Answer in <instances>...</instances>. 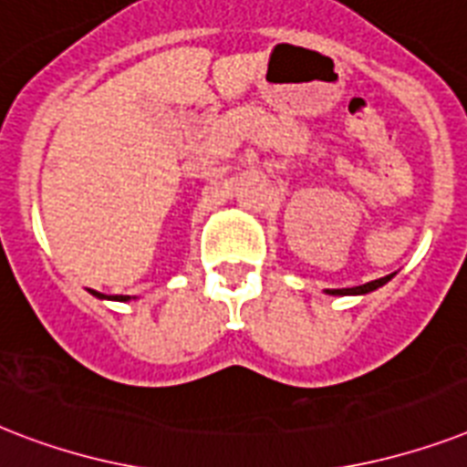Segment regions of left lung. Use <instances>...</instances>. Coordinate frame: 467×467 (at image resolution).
<instances>
[{"label":"left lung","mask_w":467,"mask_h":467,"mask_svg":"<svg viewBox=\"0 0 467 467\" xmlns=\"http://www.w3.org/2000/svg\"><path fill=\"white\" fill-rule=\"evenodd\" d=\"M392 276H395V274H390V276H383V278H376V281H368V284H363V285H354V288H327V293H329V296H366V293L376 291V288H380V285L388 284Z\"/></svg>","instance_id":"left-lung-1"}]
</instances>
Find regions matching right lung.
<instances>
[{"instance_id":"right-lung-1","label":"right lung","mask_w":467,"mask_h":467,"mask_svg":"<svg viewBox=\"0 0 467 467\" xmlns=\"http://www.w3.org/2000/svg\"><path fill=\"white\" fill-rule=\"evenodd\" d=\"M91 293H94L97 298H106V296H101V293H97V291H91ZM113 300H123V303H126V300H130V296H116Z\"/></svg>"}]
</instances>
